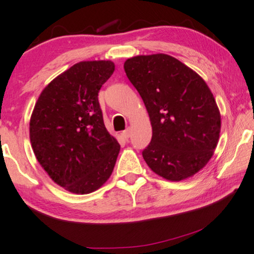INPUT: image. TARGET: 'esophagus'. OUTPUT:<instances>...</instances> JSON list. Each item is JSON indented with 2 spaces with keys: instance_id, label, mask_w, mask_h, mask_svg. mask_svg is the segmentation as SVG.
Masks as SVG:
<instances>
[{
  "instance_id": "34e87169",
  "label": "esophagus",
  "mask_w": 254,
  "mask_h": 254,
  "mask_svg": "<svg viewBox=\"0 0 254 254\" xmlns=\"http://www.w3.org/2000/svg\"><path fill=\"white\" fill-rule=\"evenodd\" d=\"M122 135H123V138L127 139V140L130 138V135H131V130H130V128H127L126 131H123L122 132Z\"/></svg>"
}]
</instances>
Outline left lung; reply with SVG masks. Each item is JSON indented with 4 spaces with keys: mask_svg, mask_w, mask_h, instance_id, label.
I'll use <instances>...</instances> for the list:
<instances>
[{
    "mask_svg": "<svg viewBox=\"0 0 254 254\" xmlns=\"http://www.w3.org/2000/svg\"><path fill=\"white\" fill-rule=\"evenodd\" d=\"M124 70L142 98L153 128L142 150L147 165L172 181L194 176L210 161L220 133V113L209 86L163 54L127 59Z\"/></svg>",
    "mask_w": 254,
    "mask_h": 254,
    "instance_id": "left-lung-1",
    "label": "left lung"
}]
</instances>
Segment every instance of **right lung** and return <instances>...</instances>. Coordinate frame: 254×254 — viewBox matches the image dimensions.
Returning <instances> with one entry per match:
<instances>
[{
    "label": "right lung",
    "instance_id": "1",
    "mask_svg": "<svg viewBox=\"0 0 254 254\" xmlns=\"http://www.w3.org/2000/svg\"><path fill=\"white\" fill-rule=\"evenodd\" d=\"M114 70L109 60L75 64L42 91L34 107V154L51 179L70 192L97 190L114 170L120 143L106 130L98 100Z\"/></svg>",
    "mask_w": 254,
    "mask_h": 254
}]
</instances>
